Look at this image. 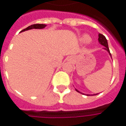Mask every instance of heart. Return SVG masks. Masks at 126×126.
Returning a JSON list of instances; mask_svg holds the SVG:
<instances>
[{"instance_id":"heart-1","label":"heart","mask_w":126,"mask_h":126,"mask_svg":"<svg viewBox=\"0 0 126 126\" xmlns=\"http://www.w3.org/2000/svg\"><path fill=\"white\" fill-rule=\"evenodd\" d=\"M80 41L82 43L86 44V43H88L90 41V37L87 34H84L81 36L80 38Z\"/></svg>"}]
</instances>
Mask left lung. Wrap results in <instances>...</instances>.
<instances>
[{"label": "left lung", "instance_id": "left-lung-1", "mask_svg": "<svg viewBox=\"0 0 126 126\" xmlns=\"http://www.w3.org/2000/svg\"><path fill=\"white\" fill-rule=\"evenodd\" d=\"M98 42H99V43H100L101 45H103V46L105 47L104 49L106 50L109 53V55H110V56L111 57V53H110V51H109V49L107 40V39H106V38L105 37V36H103V34H101V33H99V34H98ZM76 90L77 92H78V93L82 94H84V93L79 92V90H77L76 88ZM96 94H86V95H87V96H94V95H96Z\"/></svg>", "mask_w": 126, "mask_h": 126}]
</instances>
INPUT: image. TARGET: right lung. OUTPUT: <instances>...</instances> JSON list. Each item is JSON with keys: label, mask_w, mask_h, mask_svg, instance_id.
Wrapping results in <instances>:
<instances>
[{"label": "right lung", "mask_w": 126, "mask_h": 126, "mask_svg": "<svg viewBox=\"0 0 126 126\" xmlns=\"http://www.w3.org/2000/svg\"><path fill=\"white\" fill-rule=\"evenodd\" d=\"M46 26H47V25H45V24H33V25L28 26V28H26V29L23 30L21 32L27 31V30H32V29H43Z\"/></svg>", "instance_id": "1"}]
</instances>
